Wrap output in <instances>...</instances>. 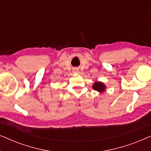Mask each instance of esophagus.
I'll return each instance as SVG.
<instances>
[{"label":"esophagus","instance_id":"34e87169","mask_svg":"<svg viewBox=\"0 0 151 151\" xmlns=\"http://www.w3.org/2000/svg\"><path fill=\"white\" fill-rule=\"evenodd\" d=\"M74 72H75V73H78V70L75 69V70H74Z\"/></svg>","mask_w":151,"mask_h":151}]
</instances>
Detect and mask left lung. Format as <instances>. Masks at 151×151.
<instances>
[{"label": "left lung", "instance_id": "obj_1", "mask_svg": "<svg viewBox=\"0 0 151 151\" xmlns=\"http://www.w3.org/2000/svg\"><path fill=\"white\" fill-rule=\"evenodd\" d=\"M92 87L94 90H96L97 91L100 93L104 92L105 89H106V86H105L104 84L101 82H96L93 84V85Z\"/></svg>", "mask_w": 151, "mask_h": 151}]
</instances>
